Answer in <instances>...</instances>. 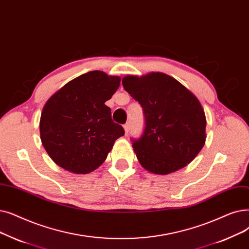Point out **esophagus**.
<instances>
[{
  "instance_id": "obj_1",
  "label": "esophagus",
  "mask_w": 249,
  "mask_h": 249,
  "mask_svg": "<svg viewBox=\"0 0 249 249\" xmlns=\"http://www.w3.org/2000/svg\"><path fill=\"white\" fill-rule=\"evenodd\" d=\"M124 130H125V134H127L128 133V131H129V123H126V124H124Z\"/></svg>"
}]
</instances>
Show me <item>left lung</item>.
<instances>
[{"mask_svg": "<svg viewBox=\"0 0 249 249\" xmlns=\"http://www.w3.org/2000/svg\"><path fill=\"white\" fill-rule=\"evenodd\" d=\"M124 89L142 105L145 128L133 140L137 160L146 171L167 175L187 166L205 143L200 102L184 85L161 72L123 77Z\"/></svg>", "mask_w": 249, "mask_h": 249, "instance_id": "1", "label": "left lung"}]
</instances>
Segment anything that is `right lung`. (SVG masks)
<instances>
[{
    "instance_id": "obj_1",
    "label": "right lung",
    "mask_w": 249,
    "mask_h": 249,
    "mask_svg": "<svg viewBox=\"0 0 249 249\" xmlns=\"http://www.w3.org/2000/svg\"><path fill=\"white\" fill-rule=\"evenodd\" d=\"M121 78L90 71L53 93L42 109L41 143L61 168L88 174L106 160L116 140L124 135L105 105L120 86Z\"/></svg>"
}]
</instances>
